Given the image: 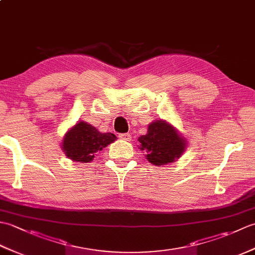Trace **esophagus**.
I'll list each match as a JSON object with an SVG mask.
<instances>
[{"mask_svg":"<svg viewBox=\"0 0 255 255\" xmlns=\"http://www.w3.org/2000/svg\"><path fill=\"white\" fill-rule=\"evenodd\" d=\"M119 138L123 139V140H126V141H130L131 140V134L130 133H121L119 134Z\"/></svg>","mask_w":255,"mask_h":255,"instance_id":"esophagus-1","label":"esophagus"}]
</instances>
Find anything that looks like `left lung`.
<instances>
[{"label": "left lung", "mask_w": 255, "mask_h": 255, "mask_svg": "<svg viewBox=\"0 0 255 255\" xmlns=\"http://www.w3.org/2000/svg\"><path fill=\"white\" fill-rule=\"evenodd\" d=\"M140 149L147 159L154 165L172 163L185 150V140L178 136L171 125L163 121H156L149 125L148 133L139 137Z\"/></svg>", "instance_id": "left-lung-1"}]
</instances>
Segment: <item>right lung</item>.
Instances as JSON below:
<instances>
[{
	"label": "right lung",
	"instance_id": "1",
	"mask_svg": "<svg viewBox=\"0 0 255 255\" xmlns=\"http://www.w3.org/2000/svg\"><path fill=\"white\" fill-rule=\"evenodd\" d=\"M115 140L116 136L114 133H102L92 125L80 122L67 132L62 149L69 159L88 163Z\"/></svg>",
	"mask_w": 255,
	"mask_h": 255
}]
</instances>
